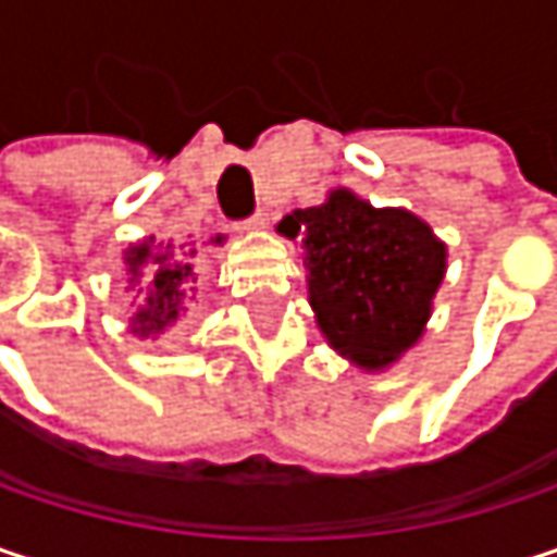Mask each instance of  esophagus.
Wrapping results in <instances>:
<instances>
[{
    "label": "esophagus",
    "mask_w": 557,
    "mask_h": 557,
    "mask_svg": "<svg viewBox=\"0 0 557 557\" xmlns=\"http://www.w3.org/2000/svg\"><path fill=\"white\" fill-rule=\"evenodd\" d=\"M268 222H271V219H268V212H264V209H258V212H255L251 219H245L242 225H245V228H264Z\"/></svg>",
    "instance_id": "1"
}]
</instances>
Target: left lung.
Wrapping results in <instances>:
<instances>
[{
  "mask_svg": "<svg viewBox=\"0 0 557 557\" xmlns=\"http://www.w3.org/2000/svg\"><path fill=\"white\" fill-rule=\"evenodd\" d=\"M277 228L306 245L309 302L335 351L384 368L422 335L445 274V245L422 219L335 189Z\"/></svg>",
  "mask_w": 557,
  "mask_h": 557,
  "instance_id": "8db88e82",
  "label": "left lung"
}]
</instances>
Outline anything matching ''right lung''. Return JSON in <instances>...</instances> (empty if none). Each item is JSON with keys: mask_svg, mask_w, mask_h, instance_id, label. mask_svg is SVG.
<instances>
[{"mask_svg": "<svg viewBox=\"0 0 557 557\" xmlns=\"http://www.w3.org/2000/svg\"><path fill=\"white\" fill-rule=\"evenodd\" d=\"M128 271L132 280H141L148 286V299L145 309L135 315V332L138 335H151L161 332L168 322L176 319L186 283H193V268L180 264L173 255V245L168 248H151V242L138 245L128 251Z\"/></svg>", "mask_w": 557, "mask_h": 557, "instance_id": "right-lung-1", "label": "right lung"}]
</instances>
